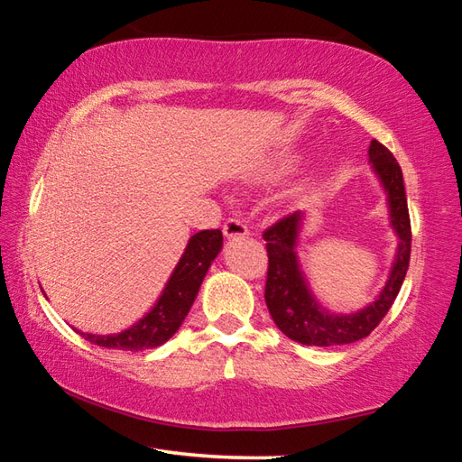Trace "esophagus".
Returning <instances> with one entry per match:
<instances>
[{
  "instance_id": "esophagus-1",
  "label": "esophagus",
  "mask_w": 462,
  "mask_h": 462,
  "mask_svg": "<svg viewBox=\"0 0 462 462\" xmlns=\"http://www.w3.org/2000/svg\"><path fill=\"white\" fill-rule=\"evenodd\" d=\"M248 234L246 224L238 220V217H230V220H226L224 224V236L226 238H245Z\"/></svg>"
}]
</instances>
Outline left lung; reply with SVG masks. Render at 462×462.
Segmentation results:
<instances>
[{
	"label": "left lung",
	"instance_id": "8db88e82",
	"mask_svg": "<svg viewBox=\"0 0 462 462\" xmlns=\"http://www.w3.org/2000/svg\"><path fill=\"white\" fill-rule=\"evenodd\" d=\"M369 159L387 191L391 226L400 236L393 269H391L381 295L371 306L356 314L344 316L330 314L314 300L295 254L297 234H300L301 224L300 212L283 216L263 232L269 256L264 301H267L273 322L287 338L295 342L308 344V346H336V344H350L366 338L381 324V319L385 318L400 293L411 253V224L402 167L389 152V148L377 140H373L369 146Z\"/></svg>",
	"mask_w": 462,
	"mask_h": 462
}]
</instances>
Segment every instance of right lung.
I'll list each match as a JSON object with an SVG mask.
<instances>
[{"label":"right lung","mask_w":462,"mask_h":462,"mask_svg":"<svg viewBox=\"0 0 462 462\" xmlns=\"http://www.w3.org/2000/svg\"><path fill=\"white\" fill-rule=\"evenodd\" d=\"M222 240L220 230H201L193 234L159 301L128 330L109 336L79 334L91 344L114 350H144L165 344L189 314L209 264L222 250Z\"/></svg>","instance_id":"obj_1"}]
</instances>
